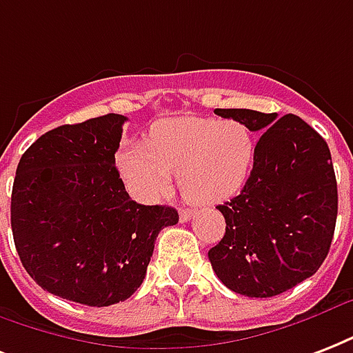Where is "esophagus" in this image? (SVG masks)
I'll list each match as a JSON object with an SVG mask.
<instances>
[{
  "label": "esophagus",
  "mask_w": 353,
  "mask_h": 353,
  "mask_svg": "<svg viewBox=\"0 0 353 353\" xmlns=\"http://www.w3.org/2000/svg\"><path fill=\"white\" fill-rule=\"evenodd\" d=\"M192 216H194V211H192V209H181V211H179V219H181V222H188Z\"/></svg>",
  "instance_id": "34e87169"
}]
</instances>
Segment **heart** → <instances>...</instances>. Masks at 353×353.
Instances as JSON below:
<instances>
[{
    "instance_id": "b5f03b06",
    "label": "heart",
    "mask_w": 353,
    "mask_h": 353,
    "mask_svg": "<svg viewBox=\"0 0 353 353\" xmlns=\"http://www.w3.org/2000/svg\"><path fill=\"white\" fill-rule=\"evenodd\" d=\"M254 155V134L244 123L185 117L155 123L148 144H129L120 153V170L139 200L168 194L177 174L183 196L207 207L244 185Z\"/></svg>"
}]
</instances>
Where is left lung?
Returning a JSON list of instances; mask_svg holds the SVG:
<instances>
[{
	"mask_svg": "<svg viewBox=\"0 0 353 353\" xmlns=\"http://www.w3.org/2000/svg\"><path fill=\"white\" fill-rule=\"evenodd\" d=\"M261 133L241 194L219 205L222 241L212 270L236 294L270 298L311 278L326 259L337 222V181L326 141L296 114L216 109Z\"/></svg>",
	"mask_w": 353,
	"mask_h": 353,
	"instance_id": "obj_1",
	"label": "left lung"
}]
</instances>
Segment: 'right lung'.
Instances as JSON below:
<instances>
[{
    "instance_id": "1",
    "label": "right lung",
    "mask_w": 353,
    "mask_h": 353,
    "mask_svg": "<svg viewBox=\"0 0 353 353\" xmlns=\"http://www.w3.org/2000/svg\"><path fill=\"white\" fill-rule=\"evenodd\" d=\"M128 118L105 114L42 134L16 168L10 225L27 274L70 302L105 307L141 287L174 207L129 198L114 165Z\"/></svg>"
}]
</instances>
